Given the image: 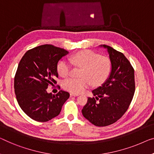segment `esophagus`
I'll return each instance as SVG.
<instances>
[{
  "instance_id": "esophagus-1",
  "label": "esophagus",
  "mask_w": 154,
  "mask_h": 154,
  "mask_svg": "<svg viewBox=\"0 0 154 154\" xmlns=\"http://www.w3.org/2000/svg\"><path fill=\"white\" fill-rule=\"evenodd\" d=\"M78 95H78V94H75V93H70V97H75V96H78Z\"/></svg>"
}]
</instances>
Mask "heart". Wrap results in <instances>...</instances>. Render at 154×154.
<instances>
[{
  "mask_svg": "<svg viewBox=\"0 0 154 154\" xmlns=\"http://www.w3.org/2000/svg\"><path fill=\"white\" fill-rule=\"evenodd\" d=\"M70 61L75 66L82 68L80 78H70L63 82V88L72 93L79 94L90 86H100L108 79L112 70V63L108 57L91 50L78 52L70 57ZM57 72L62 77L70 75L71 65L66 60L57 64Z\"/></svg>",
  "mask_w": 154,
  "mask_h": 154,
  "instance_id": "obj_1",
  "label": "heart"
}]
</instances>
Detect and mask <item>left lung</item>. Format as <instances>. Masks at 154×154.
<instances>
[{
  "mask_svg": "<svg viewBox=\"0 0 154 154\" xmlns=\"http://www.w3.org/2000/svg\"><path fill=\"white\" fill-rule=\"evenodd\" d=\"M101 46L106 48L109 54L111 75L102 86L92 91L95 97L88 98L82 112L93 125L106 127L118 121L127 111L136 85L134 69L127 57L109 45Z\"/></svg>",
  "mask_w": 154,
  "mask_h": 154,
  "instance_id": "1",
  "label": "left lung"
}]
</instances>
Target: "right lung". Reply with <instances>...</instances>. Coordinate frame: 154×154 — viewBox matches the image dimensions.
I'll use <instances>...</instances> for the list:
<instances>
[{
	"mask_svg": "<svg viewBox=\"0 0 154 154\" xmlns=\"http://www.w3.org/2000/svg\"><path fill=\"white\" fill-rule=\"evenodd\" d=\"M68 53L63 48L45 44L29 50L20 59L14 77V91L18 105L32 120L45 122L55 118L69 98L68 92L52 95L46 91L57 84V63Z\"/></svg>",
	"mask_w": 154,
	"mask_h": 154,
	"instance_id": "1",
	"label": "right lung"
}]
</instances>
